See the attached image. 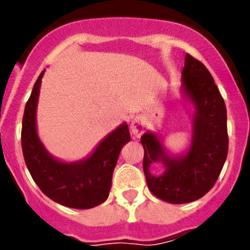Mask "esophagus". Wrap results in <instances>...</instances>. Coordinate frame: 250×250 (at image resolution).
<instances>
[{
  "label": "esophagus",
  "instance_id": "34e87169",
  "mask_svg": "<svg viewBox=\"0 0 250 250\" xmlns=\"http://www.w3.org/2000/svg\"><path fill=\"white\" fill-rule=\"evenodd\" d=\"M130 130H131V134L136 138L144 132V121L141 118H135L131 120V124H130Z\"/></svg>",
  "mask_w": 250,
  "mask_h": 250
}]
</instances>
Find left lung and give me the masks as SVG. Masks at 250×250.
Here are the masks:
<instances>
[{"label":"left lung","instance_id":"8db88e82","mask_svg":"<svg viewBox=\"0 0 250 250\" xmlns=\"http://www.w3.org/2000/svg\"><path fill=\"white\" fill-rule=\"evenodd\" d=\"M182 91L194 105L193 138L190 149L182 156H171L158 135L145 132L144 167L147 188L156 198L171 204L200 199L214 187L228 155L227 107L208 68L187 54L182 71ZM161 161L166 171L155 177L149 165Z\"/></svg>","mask_w":250,"mask_h":250}]
</instances>
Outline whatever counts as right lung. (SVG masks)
<instances>
[{"mask_svg": "<svg viewBox=\"0 0 250 250\" xmlns=\"http://www.w3.org/2000/svg\"><path fill=\"white\" fill-rule=\"evenodd\" d=\"M42 71L26 103L21 144L31 176L51 200L74 209H90L105 202L111 189L112 173L124 145L130 141L126 124L106 136L89 158L63 163L48 154L36 130V109Z\"/></svg>", "mask_w": 250, "mask_h": 250, "instance_id": "1", "label": "right lung"}]
</instances>
